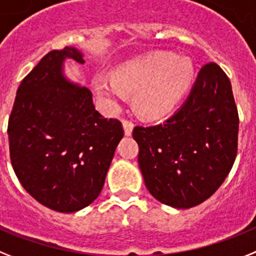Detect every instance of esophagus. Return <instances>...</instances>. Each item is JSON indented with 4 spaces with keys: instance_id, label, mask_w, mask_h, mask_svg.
Instances as JSON below:
<instances>
[{
    "instance_id": "34e87169",
    "label": "esophagus",
    "mask_w": 256,
    "mask_h": 256,
    "mask_svg": "<svg viewBox=\"0 0 256 256\" xmlns=\"http://www.w3.org/2000/svg\"><path fill=\"white\" fill-rule=\"evenodd\" d=\"M122 125H124V130H125V134L128 135V136H130V135L132 134L134 124H132L131 121H128V120L124 118V120H122Z\"/></svg>"
}]
</instances>
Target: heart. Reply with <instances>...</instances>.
Returning <instances> with one entry per match:
<instances>
[{"label":"heart","mask_w":256,"mask_h":256,"mask_svg":"<svg viewBox=\"0 0 256 256\" xmlns=\"http://www.w3.org/2000/svg\"><path fill=\"white\" fill-rule=\"evenodd\" d=\"M193 77L194 66L190 58L158 51L121 66L114 78L95 76L94 88L113 104L125 100L126 92L134 94L138 112L148 118H160L182 100Z\"/></svg>","instance_id":"b5f03b06"}]
</instances>
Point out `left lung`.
<instances>
[{
  "instance_id": "obj_1",
  "label": "left lung",
  "mask_w": 256,
  "mask_h": 256,
  "mask_svg": "<svg viewBox=\"0 0 256 256\" xmlns=\"http://www.w3.org/2000/svg\"><path fill=\"white\" fill-rule=\"evenodd\" d=\"M238 124L228 76L216 63H206L174 114L158 125L132 130L150 194L176 208H193L211 197L234 164Z\"/></svg>"
}]
</instances>
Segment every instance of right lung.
<instances>
[{
	"mask_svg": "<svg viewBox=\"0 0 256 256\" xmlns=\"http://www.w3.org/2000/svg\"><path fill=\"white\" fill-rule=\"evenodd\" d=\"M76 48L52 50L24 77L8 117L11 165L24 190L46 208L74 212L98 198L122 124L95 110L92 94L63 76Z\"/></svg>",
	"mask_w": 256,
	"mask_h": 256,
	"instance_id": "right-lung-1",
	"label": "right lung"
}]
</instances>
